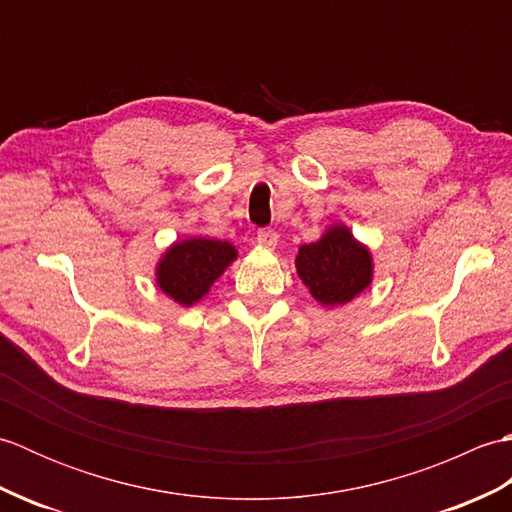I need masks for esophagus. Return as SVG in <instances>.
<instances>
[{
	"label": "esophagus",
	"instance_id": "34e87169",
	"mask_svg": "<svg viewBox=\"0 0 512 512\" xmlns=\"http://www.w3.org/2000/svg\"><path fill=\"white\" fill-rule=\"evenodd\" d=\"M257 244L264 246V248H275L277 242H279V235L277 231H273V228H259L257 231Z\"/></svg>",
	"mask_w": 512,
	"mask_h": 512
}]
</instances>
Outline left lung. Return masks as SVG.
I'll use <instances>...</instances> for the list:
<instances>
[{"instance_id":"left-lung-1","label":"left lung","mask_w":512,"mask_h":512,"mask_svg":"<svg viewBox=\"0 0 512 512\" xmlns=\"http://www.w3.org/2000/svg\"><path fill=\"white\" fill-rule=\"evenodd\" d=\"M295 264L323 306H343L372 284V255L345 226H330L319 242L301 246Z\"/></svg>"}]
</instances>
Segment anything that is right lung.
Listing matches in <instances>:
<instances>
[{"label": "right lung", "instance_id": "1", "mask_svg": "<svg viewBox=\"0 0 512 512\" xmlns=\"http://www.w3.org/2000/svg\"><path fill=\"white\" fill-rule=\"evenodd\" d=\"M235 257V246L220 239L193 237L176 242L160 259L156 270L158 286L180 306H193Z\"/></svg>", "mask_w": 512, "mask_h": 512}]
</instances>
